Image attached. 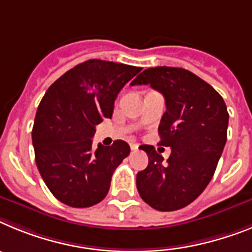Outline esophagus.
<instances>
[{"label": "esophagus", "mask_w": 252, "mask_h": 252, "mask_svg": "<svg viewBox=\"0 0 252 252\" xmlns=\"http://www.w3.org/2000/svg\"><path fill=\"white\" fill-rule=\"evenodd\" d=\"M138 147H139V146L137 143H130V150H132V151H137V150H138Z\"/></svg>", "instance_id": "obj_1"}]
</instances>
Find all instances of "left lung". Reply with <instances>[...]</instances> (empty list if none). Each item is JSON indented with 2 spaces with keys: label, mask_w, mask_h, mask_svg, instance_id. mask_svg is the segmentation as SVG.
<instances>
[{
  "label": "left lung",
  "mask_w": 252,
  "mask_h": 252,
  "mask_svg": "<svg viewBox=\"0 0 252 252\" xmlns=\"http://www.w3.org/2000/svg\"><path fill=\"white\" fill-rule=\"evenodd\" d=\"M130 85H151L163 95L159 144L171 148L163 161L153 146H141L148 166L137 174V189L157 211H178L194 202L213 178L227 141V106L211 85L178 67L144 69Z\"/></svg>",
  "instance_id": "1"
}]
</instances>
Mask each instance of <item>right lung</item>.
Listing matches in <instances>:
<instances>
[{
  "instance_id": "add662e5",
  "label": "right lung",
  "mask_w": 252,
  "mask_h": 252,
  "mask_svg": "<svg viewBox=\"0 0 252 252\" xmlns=\"http://www.w3.org/2000/svg\"><path fill=\"white\" fill-rule=\"evenodd\" d=\"M141 67L90 60L61 76L41 99L32 126L35 162L50 192L73 208L106 196L115 168L130 152L115 141L94 148L96 126L111 118L114 101Z\"/></svg>"
}]
</instances>
